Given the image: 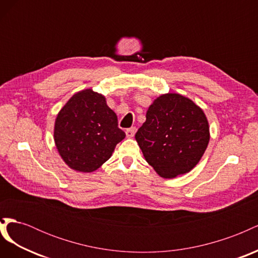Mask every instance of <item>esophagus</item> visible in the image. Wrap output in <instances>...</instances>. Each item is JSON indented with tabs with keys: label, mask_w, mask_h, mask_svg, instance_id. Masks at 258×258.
<instances>
[{
	"label": "esophagus",
	"mask_w": 258,
	"mask_h": 258,
	"mask_svg": "<svg viewBox=\"0 0 258 258\" xmlns=\"http://www.w3.org/2000/svg\"><path fill=\"white\" fill-rule=\"evenodd\" d=\"M136 131H137V128L136 127H131L129 129L126 130V136L128 138H134L135 135H136Z\"/></svg>",
	"instance_id": "obj_1"
}]
</instances>
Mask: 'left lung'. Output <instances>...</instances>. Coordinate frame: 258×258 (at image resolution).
<instances>
[{
	"mask_svg": "<svg viewBox=\"0 0 258 258\" xmlns=\"http://www.w3.org/2000/svg\"><path fill=\"white\" fill-rule=\"evenodd\" d=\"M136 140L157 174L173 178L189 172L204 156L210 141L209 122L190 99L169 92L148 107Z\"/></svg>",
	"mask_w": 258,
	"mask_h": 258,
	"instance_id": "obj_1",
	"label": "left lung"
}]
</instances>
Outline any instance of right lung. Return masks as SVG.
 I'll return each instance as SVG.
<instances>
[{
    "label": "right lung",
    "instance_id": "obj_1",
    "mask_svg": "<svg viewBox=\"0 0 258 258\" xmlns=\"http://www.w3.org/2000/svg\"><path fill=\"white\" fill-rule=\"evenodd\" d=\"M124 137L105 97L92 89L73 95L54 121L58 153L70 168L79 172L88 173L100 168Z\"/></svg>",
    "mask_w": 258,
    "mask_h": 258
}]
</instances>
